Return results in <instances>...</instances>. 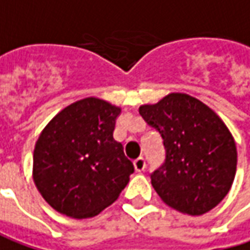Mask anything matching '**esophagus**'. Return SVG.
I'll return each instance as SVG.
<instances>
[{
	"label": "esophagus",
	"instance_id": "34e87169",
	"mask_svg": "<svg viewBox=\"0 0 250 250\" xmlns=\"http://www.w3.org/2000/svg\"><path fill=\"white\" fill-rule=\"evenodd\" d=\"M145 159L144 158H138V159L134 160V168H135V171H144L145 170Z\"/></svg>",
	"mask_w": 250,
	"mask_h": 250
}]
</instances>
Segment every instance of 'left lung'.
I'll list each match as a JSON object with an SVG mask.
<instances>
[{
    "label": "left lung",
    "mask_w": 250,
    "mask_h": 250,
    "mask_svg": "<svg viewBox=\"0 0 250 250\" xmlns=\"http://www.w3.org/2000/svg\"><path fill=\"white\" fill-rule=\"evenodd\" d=\"M140 115L163 140L165 162L149 174L162 201L191 216L219 205L237 170L235 142L221 119L199 99L176 92L140 106Z\"/></svg>",
    "instance_id": "1"
}]
</instances>
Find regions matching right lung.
I'll return each mask as SVG.
<instances>
[{
    "instance_id": "1",
    "label": "right lung",
    "mask_w": 250,
    "mask_h": 250,
    "mask_svg": "<svg viewBox=\"0 0 250 250\" xmlns=\"http://www.w3.org/2000/svg\"><path fill=\"white\" fill-rule=\"evenodd\" d=\"M120 109L85 98L59 112L40 134L33 178L55 210L74 219L97 216L117 199L134 173L113 140Z\"/></svg>"
}]
</instances>
